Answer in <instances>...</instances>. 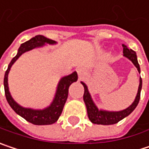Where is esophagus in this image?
Masks as SVG:
<instances>
[{
    "label": "esophagus",
    "mask_w": 149,
    "mask_h": 149,
    "mask_svg": "<svg viewBox=\"0 0 149 149\" xmlns=\"http://www.w3.org/2000/svg\"><path fill=\"white\" fill-rule=\"evenodd\" d=\"M77 74H78L79 77H82L83 75L85 73V70H84V67H78L77 69Z\"/></svg>",
    "instance_id": "1"
}]
</instances>
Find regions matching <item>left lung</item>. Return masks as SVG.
Instances as JSON below:
<instances>
[{
	"label": "left lung",
	"instance_id": "left-lung-1",
	"mask_svg": "<svg viewBox=\"0 0 149 149\" xmlns=\"http://www.w3.org/2000/svg\"><path fill=\"white\" fill-rule=\"evenodd\" d=\"M122 46H123L124 56L128 58L129 60L134 64V65L137 68V71L140 73V65H139L138 61H137V57H136V52L130 48H128L124 44ZM81 84L84 85V103L86 105L88 117L89 120L93 124L104 125L117 124L118 122H119L120 120H122L123 118H125V117H127L128 115L130 114L135 110V108L136 107V106L138 105V102L140 101V95H141V89H142V84L141 77H140V84H139V87H138L137 95L136 96L135 101L126 109L122 110V111H118V112H109V111H105V110H99L97 108V107L95 106V104L93 102L92 98H91V95L88 92L87 85L83 82H81Z\"/></svg>",
	"mask_w": 149,
	"mask_h": 149
}]
</instances>
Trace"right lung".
<instances>
[{"instance_id":"obj_1","label":"right lung","mask_w":149,"mask_h":149,"mask_svg":"<svg viewBox=\"0 0 149 149\" xmlns=\"http://www.w3.org/2000/svg\"><path fill=\"white\" fill-rule=\"evenodd\" d=\"M45 43L55 44L56 42L50 40L43 36H36L35 37H32L31 39H30L29 41L22 43L18 50L17 55L11 61L10 64L8 65L7 70L5 72V77H4V89H5L6 99H7L8 104L10 105V107L13 109V111L17 114L24 118L28 122H30L33 125H52L58 120V118H60L61 113H62L65 103L67 100L69 87L73 82H76L77 80V73L76 72H72V74L62 77L58 84L54 101L52 102L49 107H47L42 110H35V109H31V108L23 107L13 99V97L9 92L8 83H7L8 73H9V71H10L12 65L24 53L30 51L35 47H42Z\"/></svg>"}]
</instances>
